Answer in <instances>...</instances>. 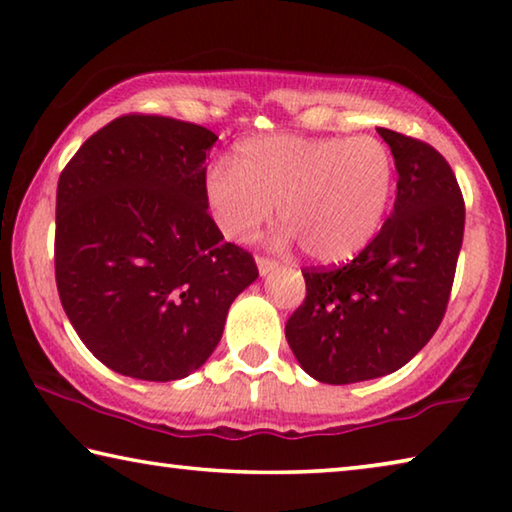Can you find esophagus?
I'll list each match as a JSON object with an SVG mask.
<instances>
[{"label": "esophagus", "instance_id": "34e87169", "mask_svg": "<svg viewBox=\"0 0 512 512\" xmlns=\"http://www.w3.org/2000/svg\"><path fill=\"white\" fill-rule=\"evenodd\" d=\"M277 266H280V264H277L275 259L264 257V255H257V268H259V273H262V275H268L271 271H275Z\"/></svg>", "mask_w": 512, "mask_h": 512}]
</instances>
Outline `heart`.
Instances as JSON below:
<instances>
[{
	"instance_id": "b5f03b06",
	"label": "heart",
	"mask_w": 512,
	"mask_h": 512,
	"mask_svg": "<svg viewBox=\"0 0 512 512\" xmlns=\"http://www.w3.org/2000/svg\"><path fill=\"white\" fill-rule=\"evenodd\" d=\"M395 160L377 137L264 135L237 144L205 176V201L225 237L244 241L273 216L282 241L323 264L366 248L386 219Z\"/></svg>"
}]
</instances>
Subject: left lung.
<instances>
[{"mask_svg":"<svg viewBox=\"0 0 512 512\" xmlns=\"http://www.w3.org/2000/svg\"><path fill=\"white\" fill-rule=\"evenodd\" d=\"M377 133L395 158L393 212L352 262L302 268L307 296L284 327L300 366L323 384L409 363L443 323L463 244L465 203L449 162L415 137Z\"/></svg>","mask_w":512,"mask_h":512,"instance_id":"left-lung-1","label":"left lung"}]
</instances>
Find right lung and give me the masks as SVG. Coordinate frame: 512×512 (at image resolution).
<instances>
[{"instance_id":"add662e5","label":"right lung","mask_w":512,"mask_h":512,"mask_svg":"<svg viewBox=\"0 0 512 512\" xmlns=\"http://www.w3.org/2000/svg\"><path fill=\"white\" fill-rule=\"evenodd\" d=\"M212 131L160 115L112 119L58 178L54 264L69 323L119 375L183 379L221 341L257 264L207 212Z\"/></svg>"}]
</instances>
